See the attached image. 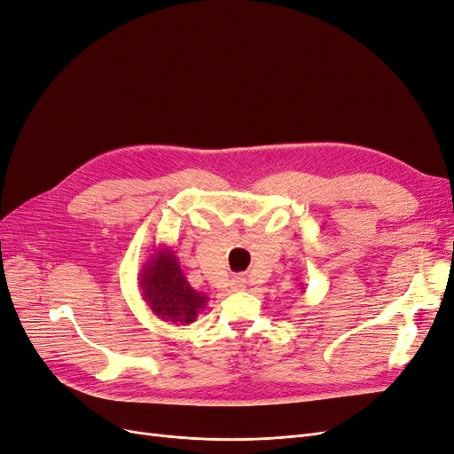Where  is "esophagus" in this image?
<instances>
[{
  "label": "esophagus",
  "mask_w": 454,
  "mask_h": 454,
  "mask_svg": "<svg viewBox=\"0 0 454 454\" xmlns=\"http://www.w3.org/2000/svg\"><path fill=\"white\" fill-rule=\"evenodd\" d=\"M230 286L233 291H243L247 287V278L245 276H233V278L230 280Z\"/></svg>",
  "instance_id": "obj_1"
}]
</instances>
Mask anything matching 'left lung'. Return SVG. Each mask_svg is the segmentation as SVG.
Segmentation results:
<instances>
[{"label":"left lung","mask_w":454,"mask_h":454,"mask_svg":"<svg viewBox=\"0 0 454 454\" xmlns=\"http://www.w3.org/2000/svg\"><path fill=\"white\" fill-rule=\"evenodd\" d=\"M302 289H304V287H302Z\"/></svg>","instance_id":"8db88e82"}]
</instances>
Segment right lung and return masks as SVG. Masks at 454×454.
Segmentation results:
<instances>
[{"label": "right lung", "mask_w": 454, "mask_h": 454, "mask_svg": "<svg viewBox=\"0 0 454 454\" xmlns=\"http://www.w3.org/2000/svg\"><path fill=\"white\" fill-rule=\"evenodd\" d=\"M139 289L148 309L170 325H191L206 308L207 297L191 287L170 247L153 245L139 272Z\"/></svg>", "instance_id": "1"}]
</instances>
